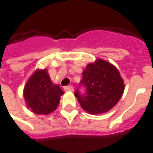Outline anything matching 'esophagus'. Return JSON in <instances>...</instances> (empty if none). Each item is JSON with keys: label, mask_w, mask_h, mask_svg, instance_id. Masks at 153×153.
Segmentation results:
<instances>
[{"label": "esophagus", "mask_w": 153, "mask_h": 153, "mask_svg": "<svg viewBox=\"0 0 153 153\" xmlns=\"http://www.w3.org/2000/svg\"><path fill=\"white\" fill-rule=\"evenodd\" d=\"M64 90H65V91H73V90H74V87H73L72 85L65 86V87H64Z\"/></svg>", "instance_id": "34e87169"}]
</instances>
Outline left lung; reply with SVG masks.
<instances>
[{
    "label": "left lung",
    "mask_w": 153,
    "mask_h": 153,
    "mask_svg": "<svg viewBox=\"0 0 153 153\" xmlns=\"http://www.w3.org/2000/svg\"><path fill=\"white\" fill-rule=\"evenodd\" d=\"M81 86L85 88V94L77 89L74 95L81 107L90 114L109 111L120 100L125 89L118 69L102 59L86 66L79 87Z\"/></svg>",
    "instance_id": "8db88e82"
}]
</instances>
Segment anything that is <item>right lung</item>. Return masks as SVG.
Listing matches in <instances>:
<instances>
[{"instance_id": "1", "label": "right lung", "mask_w": 153, "mask_h": 153, "mask_svg": "<svg viewBox=\"0 0 153 153\" xmlns=\"http://www.w3.org/2000/svg\"><path fill=\"white\" fill-rule=\"evenodd\" d=\"M24 99L27 108L38 115H48L54 111L63 91L53 85L47 69L37 70L24 87Z\"/></svg>"}]
</instances>
